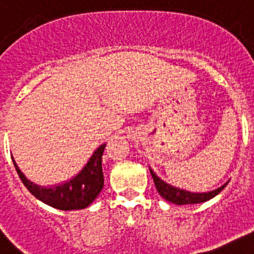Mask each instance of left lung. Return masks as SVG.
Wrapping results in <instances>:
<instances>
[{"label": "left lung", "mask_w": 254, "mask_h": 254, "mask_svg": "<svg viewBox=\"0 0 254 254\" xmlns=\"http://www.w3.org/2000/svg\"><path fill=\"white\" fill-rule=\"evenodd\" d=\"M150 172H151V176L154 179V184H155L156 189L159 191V194L164 199L172 202V203H176V205H191V203H201V202L209 201V199H211L218 193L223 190L226 185H227V183H226V184L222 185L218 189H215V190L207 191V193H191V191L179 189V188H175L172 185L167 184L162 179L156 176L152 170H150Z\"/></svg>", "instance_id": "8db88e82"}]
</instances>
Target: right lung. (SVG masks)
Returning <instances> with one entry per match:
<instances>
[{
    "label": "right lung",
    "mask_w": 254,
    "mask_h": 254,
    "mask_svg": "<svg viewBox=\"0 0 254 254\" xmlns=\"http://www.w3.org/2000/svg\"><path fill=\"white\" fill-rule=\"evenodd\" d=\"M104 148H106V143L99 146L79 174L75 175L69 181H65L63 184L55 185V187H40V185L31 183L18 168L14 159L13 163L24 187L36 198L47 205L52 206L55 209L65 210V211L79 210L91 205V202L102 191L103 185H104L102 168V156Z\"/></svg>",
    "instance_id": "add662e5"
}]
</instances>
